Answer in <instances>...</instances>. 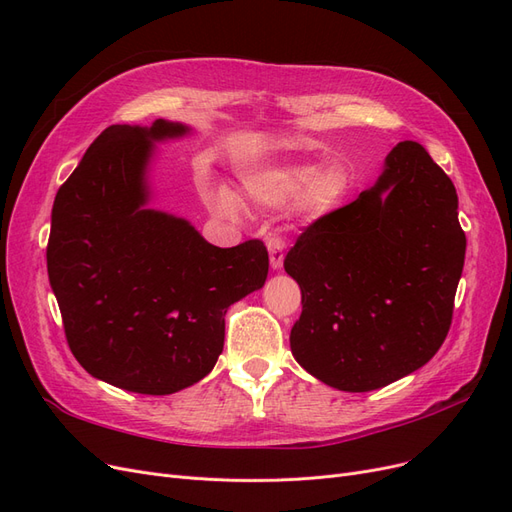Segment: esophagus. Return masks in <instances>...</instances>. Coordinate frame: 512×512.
Masks as SVG:
<instances>
[{"label":"esophagus","instance_id":"esophagus-1","mask_svg":"<svg viewBox=\"0 0 512 512\" xmlns=\"http://www.w3.org/2000/svg\"><path fill=\"white\" fill-rule=\"evenodd\" d=\"M266 246H268V253H270V266L274 270H280L283 268V259H285V240L280 236H270L266 240Z\"/></svg>","mask_w":512,"mask_h":512}]
</instances>
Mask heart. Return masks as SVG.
Here are the masks:
<instances>
[{
  "instance_id": "1",
  "label": "heart",
  "mask_w": 512,
  "mask_h": 512,
  "mask_svg": "<svg viewBox=\"0 0 512 512\" xmlns=\"http://www.w3.org/2000/svg\"><path fill=\"white\" fill-rule=\"evenodd\" d=\"M351 185L353 178L349 170L336 166V163L325 168H319L315 163H298V166L253 174L242 183L246 197L259 208L278 210L302 202L315 214L340 208ZM214 206L229 217L240 212L238 197L229 189L214 193Z\"/></svg>"
}]
</instances>
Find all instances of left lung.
Wrapping results in <instances>:
<instances>
[{"mask_svg": "<svg viewBox=\"0 0 512 512\" xmlns=\"http://www.w3.org/2000/svg\"><path fill=\"white\" fill-rule=\"evenodd\" d=\"M385 161L372 189L312 221L285 257L302 291L291 353L351 393L385 387L436 355L466 257L451 178L412 140Z\"/></svg>", "mask_w": 512, "mask_h": 512, "instance_id": "1", "label": "left lung"}]
</instances>
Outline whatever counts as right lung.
Segmentation results:
<instances>
[{"label":"right lung","mask_w":512,"mask_h":512,"mask_svg":"<svg viewBox=\"0 0 512 512\" xmlns=\"http://www.w3.org/2000/svg\"><path fill=\"white\" fill-rule=\"evenodd\" d=\"M185 125H110L87 148L53 204L48 278L65 340L91 376L146 395L176 393L214 368L225 312L263 287L261 240L208 244L172 214L146 208L153 140Z\"/></svg>","instance_id":"add662e5"}]
</instances>
